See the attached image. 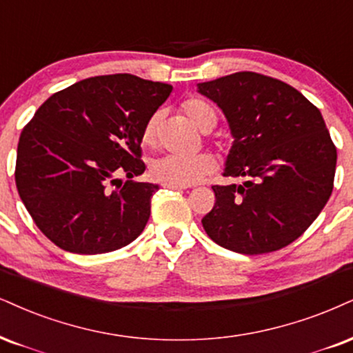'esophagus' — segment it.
<instances>
[{
  "label": "esophagus",
  "instance_id": "obj_1",
  "mask_svg": "<svg viewBox=\"0 0 353 353\" xmlns=\"http://www.w3.org/2000/svg\"><path fill=\"white\" fill-rule=\"evenodd\" d=\"M163 188L167 190H186L188 186H181V185H173V183H162Z\"/></svg>",
  "mask_w": 353,
  "mask_h": 353
}]
</instances>
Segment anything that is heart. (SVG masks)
<instances>
[{
  "mask_svg": "<svg viewBox=\"0 0 353 353\" xmlns=\"http://www.w3.org/2000/svg\"><path fill=\"white\" fill-rule=\"evenodd\" d=\"M185 114L201 132H211L216 128L217 111L204 99H188L183 104ZM160 112H154L142 129V143L147 147H154L159 139ZM216 160L210 154H198L193 157H181L165 154L157 157L150 163V175L162 183H173L188 186L198 183L203 178L214 172Z\"/></svg>",
  "mask_w": 353,
  "mask_h": 353,
  "instance_id": "obj_1",
  "label": "heart"
}]
</instances>
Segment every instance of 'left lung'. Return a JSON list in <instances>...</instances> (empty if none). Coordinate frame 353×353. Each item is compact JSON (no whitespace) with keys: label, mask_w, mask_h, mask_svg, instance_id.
I'll return each mask as SVG.
<instances>
[{"label":"left lung","mask_w":353,"mask_h":353,"mask_svg":"<svg viewBox=\"0 0 353 353\" xmlns=\"http://www.w3.org/2000/svg\"><path fill=\"white\" fill-rule=\"evenodd\" d=\"M198 93L221 108L232 134L223 175L243 178L212 186L216 204L201 221L208 236L243 255L296 241L329 201L336 175L321 111L293 86L254 72L198 83Z\"/></svg>","instance_id":"obj_1"}]
</instances>
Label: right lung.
I'll return each instance as SVG.
<instances>
[{"label": "right lung", "instance_id": "add662e5", "mask_svg": "<svg viewBox=\"0 0 353 353\" xmlns=\"http://www.w3.org/2000/svg\"><path fill=\"white\" fill-rule=\"evenodd\" d=\"M170 93L167 83L117 73L77 81L36 111L17 143L16 186L57 247L97 255L141 236L159 190L132 181L145 170L142 129Z\"/></svg>", "mask_w": 353, "mask_h": 353}]
</instances>
